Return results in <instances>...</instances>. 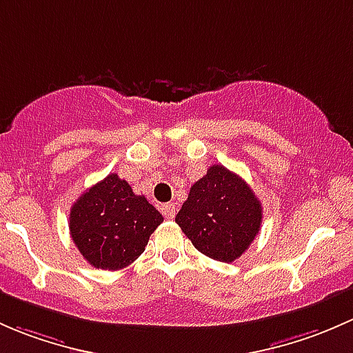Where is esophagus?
<instances>
[{
	"label": "esophagus",
	"mask_w": 353,
	"mask_h": 353,
	"mask_svg": "<svg viewBox=\"0 0 353 353\" xmlns=\"http://www.w3.org/2000/svg\"><path fill=\"white\" fill-rule=\"evenodd\" d=\"M159 209H161L163 216L168 217V219H173V217H175V203H172V202L163 203V205L159 207Z\"/></svg>",
	"instance_id": "34e87169"
}]
</instances>
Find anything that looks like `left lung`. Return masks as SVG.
<instances>
[{
    "mask_svg": "<svg viewBox=\"0 0 353 353\" xmlns=\"http://www.w3.org/2000/svg\"><path fill=\"white\" fill-rule=\"evenodd\" d=\"M261 203L250 185L223 165L195 181L175 221L192 245L230 263L248 250L261 226Z\"/></svg>",
    "mask_w": 353,
    "mask_h": 353,
    "instance_id": "obj_1",
    "label": "left lung"
}]
</instances>
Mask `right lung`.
<instances>
[{"mask_svg":"<svg viewBox=\"0 0 353 353\" xmlns=\"http://www.w3.org/2000/svg\"><path fill=\"white\" fill-rule=\"evenodd\" d=\"M163 216L119 175L105 176L71 207L69 231L83 258L101 270L129 267L146 248Z\"/></svg>","mask_w":353,"mask_h":353,"instance_id":"1","label":"right lung"}]
</instances>
